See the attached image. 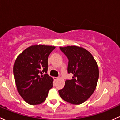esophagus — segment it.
Instances as JSON below:
<instances>
[{
	"instance_id": "34e87169",
	"label": "esophagus",
	"mask_w": 120,
	"mask_h": 120,
	"mask_svg": "<svg viewBox=\"0 0 120 120\" xmlns=\"http://www.w3.org/2000/svg\"><path fill=\"white\" fill-rule=\"evenodd\" d=\"M59 79V77H54V80H57V79Z\"/></svg>"
}]
</instances>
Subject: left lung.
I'll return each mask as SVG.
<instances>
[{
	"label": "left lung",
	"mask_w": 120,
	"mask_h": 120,
	"mask_svg": "<svg viewBox=\"0 0 120 120\" xmlns=\"http://www.w3.org/2000/svg\"><path fill=\"white\" fill-rule=\"evenodd\" d=\"M68 59V72L74 75L66 80L65 86L59 90L60 97L73 105H80L88 100L95 91L99 78V68L89 52L82 47H60Z\"/></svg>",
	"instance_id": "left-lung-1"
}]
</instances>
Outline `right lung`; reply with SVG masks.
<instances>
[{"label": "right lung", "mask_w": 120, "mask_h": 120, "mask_svg": "<svg viewBox=\"0 0 120 120\" xmlns=\"http://www.w3.org/2000/svg\"><path fill=\"white\" fill-rule=\"evenodd\" d=\"M54 49L52 46L35 45L25 49L15 60L13 73L17 91L30 105L42 103L53 87V79L47 71L48 56ZM43 72L45 74L41 76Z\"/></svg>", "instance_id": "right-lung-1"}]
</instances>
